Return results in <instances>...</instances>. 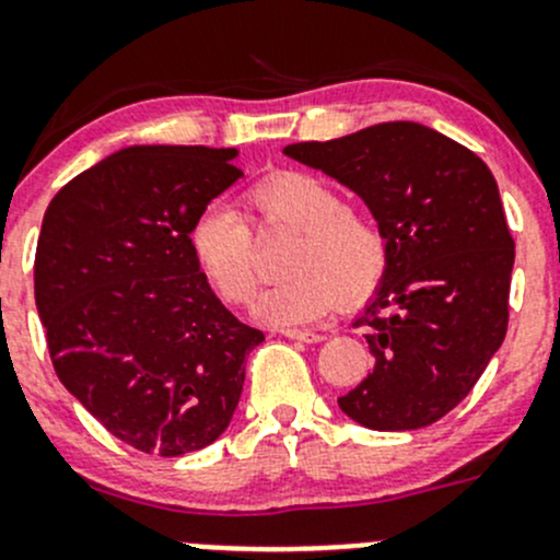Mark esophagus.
Masks as SVG:
<instances>
[{"label": "esophagus", "instance_id": "1", "mask_svg": "<svg viewBox=\"0 0 560 560\" xmlns=\"http://www.w3.org/2000/svg\"><path fill=\"white\" fill-rule=\"evenodd\" d=\"M281 336L292 338V341H306V343H316L325 338L322 332H316V330H295V327H287V330H281Z\"/></svg>", "mask_w": 560, "mask_h": 560}]
</instances>
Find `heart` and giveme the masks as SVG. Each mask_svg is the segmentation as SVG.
<instances>
[{"label": "heart", "mask_w": 560, "mask_h": 560, "mask_svg": "<svg viewBox=\"0 0 560 560\" xmlns=\"http://www.w3.org/2000/svg\"><path fill=\"white\" fill-rule=\"evenodd\" d=\"M248 206L262 228L292 230L284 252L290 276L270 287L257 314L273 325H303L338 306L369 301L382 284L389 248L380 224L347 211V200L312 173L281 171L248 189ZM189 246L208 284L222 301L246 306L259 284L252 224L224 202L202 208L191 222Z\"/></svg>", "instance_id": "1"}]
</instances>
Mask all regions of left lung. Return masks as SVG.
<instances>
[{
  "instance_id": "8db88e82",
  "label": "left lung",
  "mask_w": 560,
  "mask_h": 560,
  "mask_svg": "<svg viewBox=\"0 0 560 560\" xmlns=\"http://www.w3.org/2000/svg\"><path fill=\"white\" fill-rule=\"evenodd\" d=\"M287 156L349 186L374 213L389 259L365 327L374 371L338 398L371 431H417L453 411L499 352L515 241L482 160L415 121H385Z\"/></svg>"
}]
</instances>
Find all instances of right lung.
<instances>
[{"label": "right lung", "mask_w": 560, "mask_h": 560, "mask_svg": "<svg viewBox=\"0 0 560 560\" xmlns=\"http://www.w3.org/2000/svg\"><path fill=\"white\" fill-rule=\"evenodd\" d=\"M235 149L129 145L50 200L35 303L59 382L129 447L175 457L224 433L262 330L213 295L191 222L241 178Z\"/></svg>", "instance_id": "1"}]
</instances>
